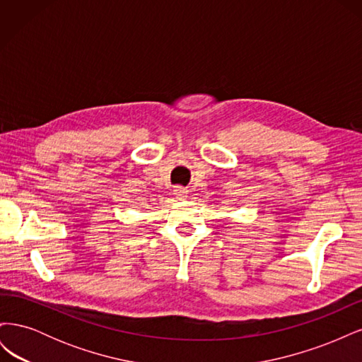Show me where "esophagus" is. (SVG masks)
<instances>
[{
  "mask_svg": "<svg viewBox=\"0 0 362 362\" xmlns=\"http://www.w3.org/2000/svg\"><path fill=\"white\" fill-rule=\"evenodd\" d=\"M173 194H175V198H177V199H184V198H187V196H185V194H187V190L182 189V187H175Z\"/></svg>",
  "mask_w": 362,
  "mask_h": 362,
  "instance_id": "esophagus-1",
  "label": "esophagus"
}]
</instances>
